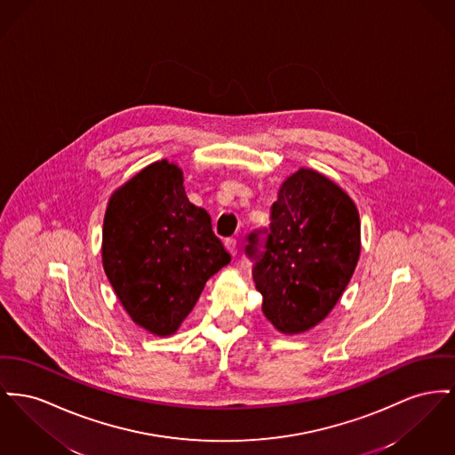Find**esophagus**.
Instances as JSON below:
<instances>
[{
	"instance_id": "34e87169",
	"label": "esophagus",
	"mask_w": 455,
	"mask_h": 455,
	"mask_svg": "<svg viewBox=\"0 0 455 455\" xmlns=\"http://www.w3.org/2000/svg\"><path fill=\"white\" fill-rule=\"evenodd\" d=\"M225 247L232 256H237V241L235 239H227L225 241Z\"/></svg>"
}]
</instances>
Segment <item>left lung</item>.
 <instances>
[{
  "label": "left lung",
  "instance_id": "left-lung-1",
  "mask_svg": "<svg viewBox=\"0 0 455 455\" xmlns=\"http://www.w3.org/2000/svg\"><path fill=\"white\" fill-rule=\"evenodd\" d=\"M265 252L256 235L247 254L258 258L252 278L267 320L285 335L324 320L344 294L361 254L359 212L347 192L311 168H299L271 204Z\"/></svg>",
  "mask_w": 455,
  "mask_h": 455
}]
</instances>
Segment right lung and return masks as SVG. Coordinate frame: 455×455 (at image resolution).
<instances>
[{"label": "right lung", "mask_w": 455, "mask_h": 455, "mask_svg": "<svg viewBox=\"0 0 455 455\" xmlns=\"http://www.w3.org/2000/svg\"><path fill=\"white\" fill-rule=\"evenodd\" d=\"M103 267L127 315L156 337L173 335L206 282L230 263L212 216L194 206L177 163L155 161L108 201Z\"/></svg>", "instance_id": "add662e5"}]
</instances>
